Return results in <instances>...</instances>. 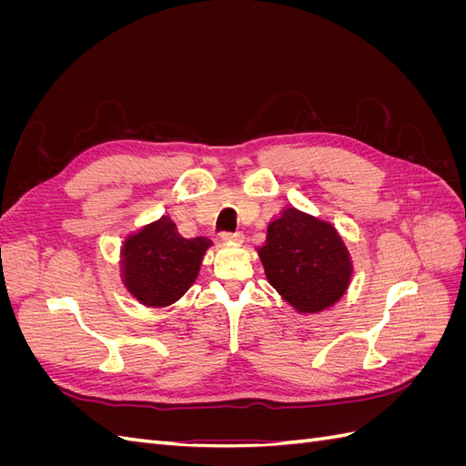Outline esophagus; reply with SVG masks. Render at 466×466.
<instances>
[{
	"instance_id": "1",
	"label": "esophagus",
	"mask_w": 466,
	"mask_h": 466,
	"mask_svg": "<svg viewBox=\"0 0 466 466\" xmlns=\"http://www.w3.org/2000/svg\"><path fill=\"white\" fill-rule=\"evenodd\" d=\"M223 241H231V243H243V233L241 231H235V233H221Z\"/></svg>"
}]
</instances>
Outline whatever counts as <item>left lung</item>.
Instances as JSON below:
<instances>
[{
  "instance_id": "1",
  "label": "left lung",
  "mask_w": 466,
  "mask_h": 466,
  "mask_svg": "<svg viewBox=\"0 0 466 466\" xmlns=\"http://www.w3.org/2000/svg\"><path fill=\"white\" fill-rule=\"evenodd\" d=\"M257 252L270 286L303 315L340 301L354 272L334 225L291 206L268 223L266 241Z\"/></svg>"
}]
</instances>
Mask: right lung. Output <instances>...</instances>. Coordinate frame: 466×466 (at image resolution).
I'll return each instance as SVG.
<instances>
[{
  "label": "right lung",
  "instance_id": "right-lung-1",
  "mask_svg": "<svg viewBox=\"0 0 466 466\" xmlns=\"http://www.w3.org/2000/svg\"><path fill=\"white\" fill-rule=\"evenodd\" d=\"M211 245L208 237L185 238L171 218L161 216L126 237L120 250L122 284L146 307L173 305L198 278Z\"/></svg>",
  "mask_w": 466,
  "mask_h": 466
}]
</instances>
